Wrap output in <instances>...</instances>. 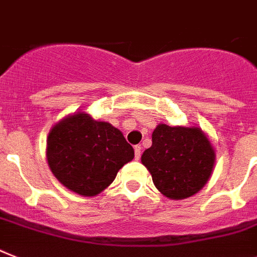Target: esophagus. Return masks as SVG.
<instances>
[{
	"label": "esophagus",
	"mask_w": 257,
	"mask_h": 257,
	"mask_svg": "<svg viewBox=\"0 0 257 257\" xmlns=\"http://www.w3.org/2000/svg\"><path fill=\"white\" fill-rule=\"evenodd\" d=\"M140 157H141V146L136 145L135 146V158L139 161Z\"/></svg>",
	"instance_id": "obj_1"
}]
</instances>
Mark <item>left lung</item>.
<instances>
[{
	"mask_svg": "<svg viewBox=\"0 0 257 257\" xmlns=\"http://www.w3.org/2000/svg\"><path fill=\"white\" fill-rule=\"evenodd\" d=\"M152 140L141 162L162 195L183 200L202 189L213 174L215 152L201 128L158 124Z\"/></svg>",
	"mask_w": 257,
	"mask_h": 257,
	"instance_id": "obj_1",
	"label": "left lung"
}]
</instances>
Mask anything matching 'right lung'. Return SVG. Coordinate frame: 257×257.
<instances>
[{
    "instance_id": "add662e5",
    "label": "right lung",
    "mask_w": 257,
    "mask_h": 257,
    "mask_svg": "<svg viewBox=\"0 0 257 257\" xmlns=\"http://www.w3.org/2000/svg\"><path fill=\"white\" fill-rule=\"evenodd\" d=\"M45 155L64 187L91 197L115 180L118 170L135 158V150L113 125L79 111L52 126Z\"/></svg>"
}]
</instances>
